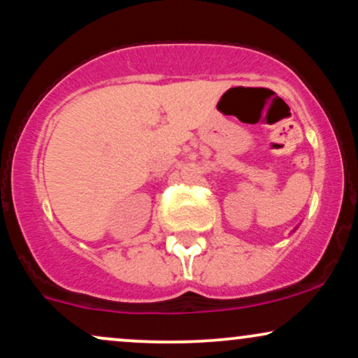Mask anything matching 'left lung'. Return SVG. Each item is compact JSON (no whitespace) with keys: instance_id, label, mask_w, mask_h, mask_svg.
Listing matches in <instances>:
<instances>
[{"instance_id":"left-lung-1","label":"left lung","mask_w":358,"mask_h":358,"mask_svg":"<svg viewBox=\"0 0 358 358\" xmlns=\"http://www.w3.org/2000/svg\"><path fill=\"white\" fill-rule=\"evenodd\" d=\"M293 232H294V231H293Z\"/></svg>"}]
</instances>
